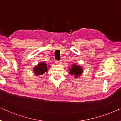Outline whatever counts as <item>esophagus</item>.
Returning <instances> with one entry per match:
<instances>
[{
  "mask_svg": "<svg viewBox=\"0 0 121 121\" xmlns=\"http://www.w3.org/2000/svg\"><path fill=\"white\" fill-rule=\"evenodd\" d=\"M55 63H56V64L59 65V64H61V62H60V61H55Z\"/></svg>",
  "mask_w": 121,
  "mask_h": 121,
  "instance_id": "1",
  "label": "esophagus"
}]
</instances>
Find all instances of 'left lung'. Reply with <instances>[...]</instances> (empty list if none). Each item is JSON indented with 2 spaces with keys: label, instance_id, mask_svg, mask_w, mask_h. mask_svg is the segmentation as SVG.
I'll return each instance as SVG.
<instances>
[{
  "label": "left lung",
  "instance_id": "obj_1",
  "mask_svg": "<svg viewBox=\"0 0 121 121\" xmlns=\"http://www.w3.org/2000/svg\"><path fill=\"white\" fill-rule=\"evenodd\" d=\"M69 73L72 75H74L75 78H77L78 77H80L83 72V68L82 67L75 64L72 65V68H69Z\"/></svg>",
  "mask_w": 121,
  "mask_h": 121
}]
</instances>
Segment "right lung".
<instances>
[{
  "mask_svg": "<svg viewBox=\"0 0 121 121\" xmlns=\"http://www.w3.org/2000/svg\"><path fill=\"white\" fill-rule=\"evenodd\" d=\"M49 66H48L49 67ZM48 66L46 63L41 62L34 67V72L36 75H43L44 73L48 72Z\"/></svg>",
  "mask_w": 121,
  "mask_h": 121,
  "instance_id": "add662e5",
  "label": "right lung"
}]
</instances>
